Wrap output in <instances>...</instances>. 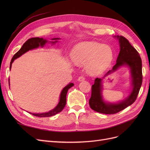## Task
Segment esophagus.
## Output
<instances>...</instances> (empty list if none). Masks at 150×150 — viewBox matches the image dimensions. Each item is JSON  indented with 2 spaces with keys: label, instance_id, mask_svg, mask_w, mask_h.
Masks as SVG:
<instances>
[{
  "label": "esophagus",
  "instance_id": "34e87169",
  "mask_svg": "<svg viewBox=\"0 0 150 150\" xmlns=\"http://www.w3.org/2000/svg\"><path fill=\"white\" fill-rule=\"evenodd\" d=\"M84 80V76H80L78 78V81H79V82H81V81H83Z\"/></svg>",
  "mask_w": 150,
  "mask_h": 150
}]
</instances>
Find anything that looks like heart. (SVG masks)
Masks as SVG:
<instances>
[{"mask_svg": "<svg viewBox=\"0 0 150 150\" xmlns=\"http://www.w3.org/2000/svg\"><path fill=\"white\" fill-rule=\"evenodd\" d=\"M71 57L76 64H87L90 74H96L105 71L114 59L111 46L97 42H83L72 49Z\"/></svg>", "mask_w": 150, "mask_h": 150, "instance_id": "1", "label": "heart"}]
</instances>
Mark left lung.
I'll return each instance as SVG.
<instances>
[{
  "label": "left lung",
  "mask_w": 150,
  "mask_h": 150,
  "mask_svg": "<svg viewBox=\"0 0 150 150\" xmlns=\"http://www.w3.org/2000/svg\"><path fill=\"white\" fill-rule=\"evenodd\" d=\"M120 44V53L116 64L109 71L103 78H96L92 86L91 97L89 104L94 111L103 114H115L131 105L137 99L142 84V62L138 51L123 36L115 35ZM121 67H128L132 78V89L129 96L125 100L117 103H110L103 100L102 95V80Z\"/></svg>",
  "instance_id": "left-lung-1"
}]
</instances>
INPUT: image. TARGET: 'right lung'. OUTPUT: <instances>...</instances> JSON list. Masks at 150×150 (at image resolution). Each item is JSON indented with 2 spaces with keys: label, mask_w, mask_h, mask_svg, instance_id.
<instances>
[{
  "label": "right lung",
  "mask_w": 150,
  "mask_h": 150,
  "mask_svg": "<svg viewBox=\"0 0 150 150\" xmlns=\"http://www.w3.org/2000/svg\"><path fill=\"white\" fill-rule=\"evenodd\" d=\"M59 39H60L59 38H53L51 40H55V41H50L49 42H51L52 44H56L57 42H58V40H59ZM47 42H48V40L47 39H45L43 38H30V39H28L23 44V46H22V47L20 49L19 51L17 52H16L14 54V56H13L12 60H11V64H10V70L11 69L12 64L17 58L21 57L22 54H24V53L30 51V50L37 49V48H39V47H43L45 45H46V44ZM8 84H9V86H10V79H8ZM73 86H74L73 83H69L66 86H65V87L62 89V91L61 93V94H60L59 101L57 105L54 109H52V110H51V111H49L48 112H42V113H32L30 112H29L30 113V114H32L34 116L40 117H50V116L56 115V114H57V113L60 112L61 111H62L64 106H66V95H67V91L69 88L72 87Z\"/></svg>",
  "instance_id": "obj_1"
}]
</instances>
